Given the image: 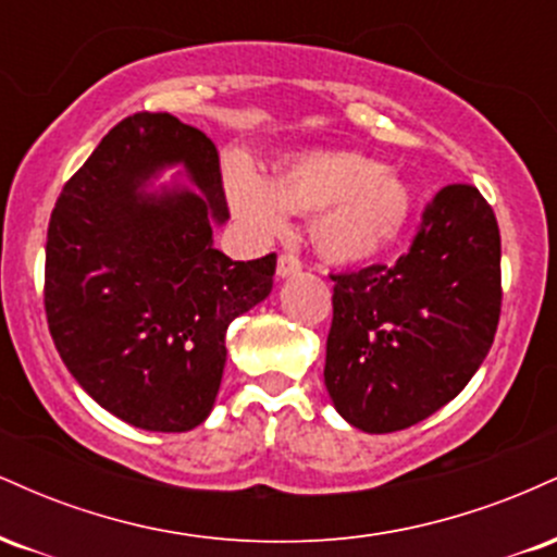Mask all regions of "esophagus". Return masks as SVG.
Returning a JSON list of instances; mask_svg holds the SVG:
<instances>
[{
	"mask_svg": "<svg viewBox=\"0 0 557 557\" xmlns=\"http://www.w3.org/2000/svg\"><path fill=\"white\" fill-rule=\"evenodd\" d=\"M300 272V259L296 253H280L277 259V277H290Z\"/></svg>",
	"mask_w": 557,
	"mask_h": 557,
	"instance_id": "obj_1",
	"label": "esophagus"
}]
</instances>
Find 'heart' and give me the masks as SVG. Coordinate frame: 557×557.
I'll return each mask as SVG.
<instances>
[{"label":"heart","mask_w":557,"mask_h":557,"mask_svg":"<svg viewBox=\"0 0 557 557\" xmlns=\"http://www.w3.org/2000/svg\"><path fill=\"white\" fill-rule=\"evenodd\" d=\"M235 214L259 233H280L285 209L314 214L311 238L332 261H369L385 253L411 220V188L372 157L314 151L283 164L267 185L248 170L227 172Z\"/></svg>","instance_id":"heart-1"}]
</instances>
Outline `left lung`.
<instances>
[{"instance_id": "1", "label": "left lung", "mask_w": 557, "mask_h": 557, "mask_svg": "<svg viewBox=\"0 0 557 557\" xmlns=\"http://www.w3.org/2000/svg\"><path fill=\"white\" fill-rule=\"evenodd\" d=\"M324 385L363 432H398L456 398L500 322V230L474 185L440 188L395 264L330 274Z\"/></svg>"}]
</instances>
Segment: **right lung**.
Wrapping results in <instances>:
<instances>
[{"mask_svg": "<svg viewBox=\"0 0 557 557\" xmlns=\"http://www.w3.org/2000/svg\"><path fill=\"white\" fill-rule=\"evenodd\" d=\"M181 161L202 196L146 197ZM230 216L212 138L168 112H136L65 183L47 233L44 309L70 374L101 408L149 432H188L212 411L225 332L272 290L277 253L214 248Z\"/></svg>", "mask_w": 557, "mask_h": 557, "instance_id": "1", "label": "right lung"}]
</instances>
